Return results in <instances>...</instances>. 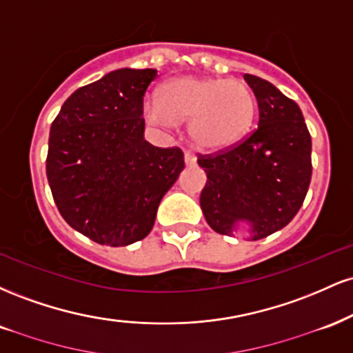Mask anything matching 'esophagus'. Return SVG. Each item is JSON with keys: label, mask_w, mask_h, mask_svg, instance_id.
I'll use <instances>...</instances> for the list:
<instances>
[{"label": "esophagus", "mask_w": 353, "mask_h": 353, "mask_svg": "<svg viewBox=\"0 0 353 353\" xmlns=\"http://www.w3.org/2000/svg\"><path fill=\"white\" fill-rule=\"evenodd\" d=\"M184 161H185V164H188V165H194V164H196L197 157L194 156L192 151H185L184 152Z\"/></svg>", "instance_id": "esophagus-1"}]
</instances>
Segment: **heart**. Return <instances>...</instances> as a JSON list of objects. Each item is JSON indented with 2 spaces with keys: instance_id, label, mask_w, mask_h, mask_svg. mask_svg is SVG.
Wrapping results in <instances>:
<instances>
[{
  "instance_id": "obj_1",
  "label": "heart",
  "mask_w": 353,
  "mask_h": 353,
  "mask_svg": "<svg viewBox=\"0 0 353 353\" xmlns=\"http://www.w3.org/2000/svg\"><path fill=\"white\" fill-rule=\"evenodd\" d=\"M144 114L163 125L189 123L197 148L221 152L247 134L255 116V98L241 79L182 76L161 88L159 101H145Z\"/></svg>"
}]
</instances>
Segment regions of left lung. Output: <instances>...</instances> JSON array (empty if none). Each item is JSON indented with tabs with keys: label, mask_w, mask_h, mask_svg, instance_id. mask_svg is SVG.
Here are the masks:
<instances>
[{
	"label": "left lung",
	"mask_w": 353,
	"mask_h": 353,
	"mask_svg": "<svg viewBox=\"0 0 353 353\" xmlns=\"http://www.w3.org/2000/svg\"><path fill=\"white\" fill-rule=\"evenodd\" d=\"M259 106V125L225 151L199 154L208 182L201 209L217 234L239 222L259 241L285 228L302 208L312 177V139L301 108L274 84L244 74Z\"/></svg>",
	"instance_id": "1"
}]
</instances>
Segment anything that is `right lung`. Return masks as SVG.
I'll return each instance as SVG.
<instances>
[{"mask_svg":"<svg viewBox=\"0 0 353 353\" xmlns=\"http://www.w3.org/2000/svg\"><path fill=\"white\" fill-rule=\"evenodd\" d=\"M156 70L123 68L76 89L51 124L46 176L59 214L103 245L151 232L182 169L179 148L144 139L143 101Z\"/></svg>","mask_w":353,"mask_h":353,"instance_id":"right-lung-1","label":"right lung"}]
</instances>
